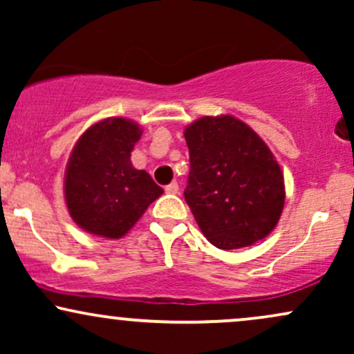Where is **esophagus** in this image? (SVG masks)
<instances>
[{"mask_svg":"<svg viewBox=\"0 0 354 354\" xmlns=\"http://www.w3.org/2000/svg\"><path fill=\"white\" fill-rule=\"evenodd\" d=\"M165 191L168 194H176L178 191H180V186H178L176 181H173V183H169L168 186H165Z\"/></svg>","mask_w":354,"mask_h":354,"instance_id":"esophagus-1","label":"esophagus"}]
</instances>
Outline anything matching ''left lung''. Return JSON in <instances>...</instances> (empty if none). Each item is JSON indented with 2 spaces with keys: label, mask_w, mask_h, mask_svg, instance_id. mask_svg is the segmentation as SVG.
<instances>
[{
  "label": "left lung",
  "mask_w": 354,
  "mask_h": 354,
  "mask_svg": "<svg viewBox=\"0 0 354 354\" xmlns=\"http://www.w3.org/2000/svg\"><path fill=\"white\" fill-rule=\"evenodd\" d=\"M189 176L185 200L206 239L238 250L266 238L284 206V178L268 145L231 115L185 128Z\"/></svg>",
  "instance_id": "8db88e82"
}]
</instances>
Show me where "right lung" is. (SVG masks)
Segmentation results:
<instances>
[{
	"instance_id": "right-lung-1",
	"label": "right lung",
	"mask_w": 354,
	"mask_h": 354,
	"mask_svg": "<svg viewBox=\"0 0 354 354\" xmlns=\"http://www.w3.org/2000/svg\"><path fill=\"white\" fill-rule=\"evenodd\" d=\"M143 129L126 118L89 126L73 148L64 173V200L73 221L95 236H124L163 194L145 169L131 163Z\"/></svg>"
}]
</instances>
